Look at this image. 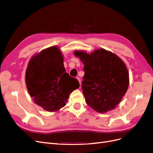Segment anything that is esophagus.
I'll return each instance as SVG.
<instances>
[{
    "mask_svg": "<svg viewBox=\"0 0 153 153\" xmlns=\"http://www.w3.org/2000/svg\"><path fill=\"white\" fill-rule=\"evenodd\" d=\"M76 79L78 80V82H79V83H80V85H81V80H80V78L79 77H77V78H76Z\"/></svg>",
    "mask_w": 153,
    "mask_h": 153,
    "instance_id": "1",
    "label": "esophagus"
}]
</instances>
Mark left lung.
Masks as SVG:
<instances>
[{"mask_svg":"<svg viewBox=\"0 0 153 153\" xmlns=\"http://www.w3.org/2000/svg\"><path fill=\"white\" fill-rule=\"evenodd\" d=\"M84 64L82 89L86 103L100 113L113 110L121 101L129 85V74L122 60L101 48L88 54L75 51Z\"/></svg>","mask_w":153,"mask_h":153,"instance_id":"1","label":"left lung"}]
</instances>
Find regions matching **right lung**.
I'll use <instances>...</instances> for the list:
<instances>
[{"mask_svg":"<svg viewBox=\"0 0 153 153\" xmlns=\"http://www.w3.org/2000/svg\"><path fill=\"white\" fill-rule=\"evenodd\" d=\"M61 52L57 47L45 49L32 57L26 69L25 82L34 102L48 112L66 105L69 94L80 86L66 72Z\"/></svg>","mask_w":153,"mask_h":153,"instance_id":"add662e5","label":"right lung"}]
</instances>
